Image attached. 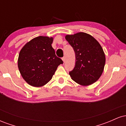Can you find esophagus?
<instances>
[{"label":"esophagus","mask_w":126,"mask_h":126,"mask_svg":"<svg viewBox=\"0 0 126 126\" xmlns=\"http://www.w3.org/2000/svg\"><path fill=\"white\" fill-rule=\"evenodd\" d=\"M62 60H63L64 63L65 62H66V58H65V57H63V58H62Z\"/></svg>","instance_id":"1"}]
</instances>
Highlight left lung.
<instances>
[{"label": "left lung", "instance_id": "obj_1", "mask_svg": "<svg viewBox=\"0 0 126 126\" xmlns=\"http://www.w3.org/2000/svg\"><path fill=\"white\" fill-rule=\"evenodd\" d=\"M66 40L73 47L76 63L69 72L72 80L82 86H88L97 81L103 72L105 56L96 39L85 32L66 35Z\"/></svg>", "mask_w": 126, "mask_h": 126}]
</instances>
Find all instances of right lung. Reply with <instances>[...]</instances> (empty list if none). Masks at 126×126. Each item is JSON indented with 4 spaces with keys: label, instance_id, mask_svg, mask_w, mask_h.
<instances>
[{
    "label": "right lung",
    "instance_id": "1",
    "mask_svg": "<svg viewBox=\"0 0 126 126\" xmlns=\"http://www.w3.org/2000/svg\"><path fill=\"white\" fill-rule=\"evenodd\" d=\"M53 37L39 36L26 43L19 52L18 66L22 77L29 85L41 87L52 79L63 62L52 47Z\"/></svg>",
    "mask_w": 126,
    "mask_h": 126
}]
</instances>
